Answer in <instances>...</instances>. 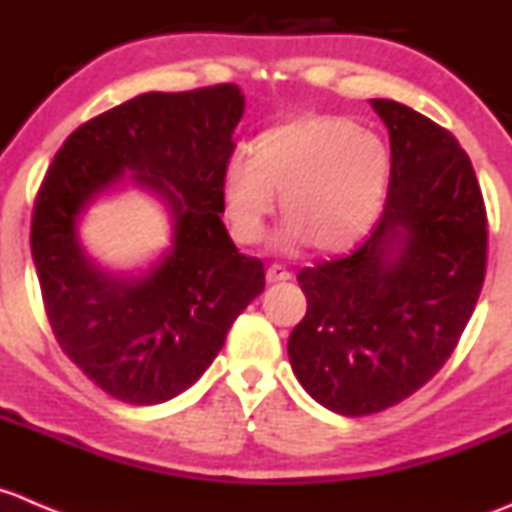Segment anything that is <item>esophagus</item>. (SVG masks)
Segmentation results:
<instances>
[{
    "instance_id": "34e87169",
    "label": "esophagus",
    "mask_w": 512,
    "mask_h": 512,
    "mask_svg": "<svg viewBox=\"0 0 512 512\" xmlns=\"http://www.w3.org/2000/svg\"><path fill=\"white\" fill-rule=\"evenodd\" d=\"M288 278H291V273H288L283 266H278V263H273V266L266 268L268 283H283V281H288Z\"/></svg>"
}]
</instances>
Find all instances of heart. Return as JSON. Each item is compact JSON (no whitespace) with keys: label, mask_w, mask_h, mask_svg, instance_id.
I'll use <instances>...</instances> for the list:
<instances>
[{"label":"heart","mask_w":512,"mask_h":512,"mask_svg":"<svg viewBox=\"0 0 512 512\" xmlns=\"http://www.w3.org/2000/svg\"><path fill=\"white\" fill-rule=\"evenodd\" d=\"M391 154L373 129L346 116H298L258 134L251 151L221 169V204L231 236L254 246L276 211L286 224L276 246L293 251L311 241L338 251L371 231L386 204Z\"/></svg>","instance_id":"obj_1"}]
</instances>
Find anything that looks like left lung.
Returning a JSON list of instances; mask_svg holds the SVG:
<instances>
[{"mask_svg": "<svg viewBox=\"0 0 512 512\" xmlns=\"http://www.w3.org/2000/svg\"><path fill=\"white\" fill-rule=\"evenodd\" d=\"M371 104L391 136L386 209L353 254L298 273L308 311L288 336L298 383L341 416L396 406L438 373L478 301L488 249L458 139L406 104Z\"/></svg>", "mask_w": 512, "mask_h": 512, "instance_id": "1", "label": "left lung"}]
</instances>
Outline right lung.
Instances as JSON below:
<instances>
[{
  "label": "right lung",
  "mask_w": 512,
  "mask_h": 512,
  "mask_svg": "<svg viewBox=\"0 0 512 512\" xmlns=\"http://www.w3.org/2000/svg\"><path fill=\"white\" fill-rule=\"evenodd\" d=\"M246 99L236 84L149 91L79 126L49 166L32 219V258L59 346L109 396L154 406L194 386L239 313L266 286L221 214V169ZM129 185L170 214V246L146 269L114 272L78 226Z\"/></svg>",
  "instance_id": "add662e5"
}]
</instances>
